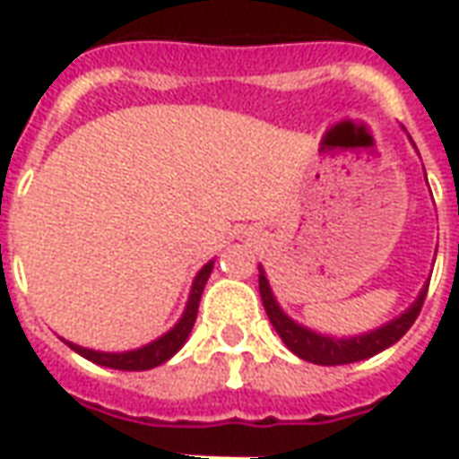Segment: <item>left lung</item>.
Masks as SVG:
<instances>
[{
  "label": "left lung",
  "mask_w": 459,
  "mask_h": 459,
  "mask_svg": "<svg viewBox=\"0 0 459 459\" xmlns=\"http://www.w3.org/2000/svg\"><path fill=\"white\" fill-rule=\"evenodd\" d=\"M260 298H263V307L268 312L273 327L280 334V339L285 342L292 354H298L299 359L305 361H312V364L319 366H342V364H354V361H361V359H368V356L384 351L385 346L395 344L398 339L403 337L408 329L413 327V322L420 315V307H423L425 295H428V288L418 295L413 305L408 307V312H403L401 317L388 322L385 327L376 329V332H368V334H361V337L351 339H334V337H322L317 332H309V329L299 327L292 319L278 307V302L270 292V285L265 275L260 273Z\"/></svg>",
  "instance_id": "8db88e82"
}]
</instances>
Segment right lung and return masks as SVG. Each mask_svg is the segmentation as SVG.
I'll return each instance as SVG.
<instances>
[{"label":"right lung","instance_id":"right-lung-1","mask_svg":"<svg viewBox=\"0 0 459 459\" xmlns=\"http://www.w3.org/2000/svg\"><path fill=\"white\" fill-rule=\"evenodd\" d=\"M211 270H213V260L206 263L204 268L199 270V275L194 280V285H191V295L189 302H186V309H184V315H181L179 325L174 329H169L164 337H160L157 342H152V344L142 346V349H134V351H122V354H105V351H93V349H83V346L71 344L68 346L78 351L81 356H85L88 361H93V364L108 366V368H120V371H147V368H154V366L164 364L167 359L179 351L186 337H189L191 327H194V322H196V312H199V299L201 292H204V285H206V280H209Z\"/></svg>","mask_w":459,"mask_h":459}]
</instances>
